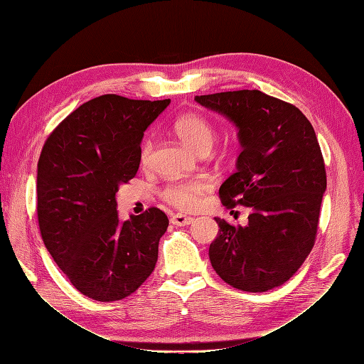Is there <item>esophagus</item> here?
<instances>
[{"label": "esophagus", "instance_id": "esophagus-1", "mask_svg": "<svg viewBox=\"0 0 364 364\" xmlns=\"http://www.w3.org/2000/svg\"><path fill=\"white\" fill-rule=\"evenodd\" d=\"M171 225L174 226H188L194 222L193 217H188V215H183V214H174L171 218H170Z\"/></svg>", "mask_w": 364, "mask_h": 364}]
</instances>
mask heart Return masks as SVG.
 I'll return each instance as SVG.
<instances>
[{
	"mask_svg": "<svg viewBox=\"0 0 364 364\" xmlns=\"http://www.w3.org/2000/svg\"><path fill=\"white\" fill-rule=\"evenodd\" d=\"M174 132L181 138L185 146L199 151L203 147H211L214 130L202 115L188 112L181 115L174 121ZM151 141L146 139L142 142L139 150V162L142 165L149 164L151 155ZM211 188L208 181L205 179H190L173 182L167 185L162 191L165 202L182 209V211H191L200 202V197Z\"/></svg>",
	"mask_w": 364,
	"mask_h": 364,
	"instance_id": "1",
	"label": "heart"
}]
</instances>
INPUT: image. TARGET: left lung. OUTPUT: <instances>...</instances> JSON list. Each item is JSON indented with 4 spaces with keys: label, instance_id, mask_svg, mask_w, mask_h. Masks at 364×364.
Instances as JSON below:
<instances>
[{
    "label": "left lung",
    "instance_id": "left-lung-1",
    "mask_svg": "<svg viewBox=\"0 0 364 364\" xmlns=\"http://www.w3.org/2000/svg\"><path fill=\"white\" fill-rule=\"evenodd\" d=\"M238 129L237 171L218 190L226 208L249 206L247 226L217 218L209 246L217 274L234 289L261 293L279 287L314 246L325 162L314 129L296 106L258 90L196 95Z\"/></svg>",
    "mask_w": 364,
    "mask_h": 364
}]
</instances>
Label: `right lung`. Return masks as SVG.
<instances>
[{"label":"right lung","instance_id":"obj_1","mask_svg":"<svg viewBox=\"0 0 364 364\" xmlns=\"http://www.w3.org/2000/svg\"><path fill=\"white\" fill-rule=\"evenodd\" d=\"M170 105L106 94L83 103L51 132L38 162L43 245L82 294L121 301L155 269L168 228L161 209L119 222L115 194L135 178L146 129Z\"/></svg>","mask_w":364,"mask_h":364}]
</instances>
